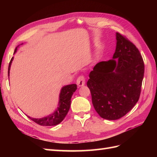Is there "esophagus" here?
<instances>
[{
	"label": "esophagus",
	"mask_w": 157,
	"mask_h": 157,
	"mask_svg": "<svg viewBox=\"0 0 157 157\" xmlns=\"http://www.w3.org/2000/svg\"><path fill=\"white\" fill-rule=\"evenodd\" d=\"M85 77L84 75H80L79 76L78 79H77V84L79 86V87H80V86H83L85 84Z\"/></svg>",
	"instance_id": "obj_1"
}]
</instances>
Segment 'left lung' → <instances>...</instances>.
<instances>
[{
	"instance_id": "left-lung-1",
	"label": "left lung",
	"mask_w": 157,
	"mask_h": 157,
	"mask_svg": "<svg viewBox=\"0 0 157 157\" xmlns=\"http://www.w3.org/2000/svg\"><path fill=\"white\" fill-rule=\"evenodd\" d=\"M116 39L113 59L97 63L87 82L96 111L108 120L121 118L135 106L144 73V61L136 46L118 32Z\"/></svg>"
}]
</instances>
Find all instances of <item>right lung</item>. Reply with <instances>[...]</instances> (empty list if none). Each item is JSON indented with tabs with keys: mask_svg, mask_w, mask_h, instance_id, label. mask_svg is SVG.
Listing matches in <instances>:
<instances>
[{
	"mask_svg": "<svg viewBox=\"0 0 157 157\" xmlns=\"http://www.w3.org/2000/svg\"><path fill=\"white\" fill-rule=\"evenodd\" d=\"M17 51V48H15L14 53ZM13 57L11 59V61L9 63V68H8V75L9 76V70L11 64ZM77 90V85L76 84H70L65 86L61 89V94L59 96V106L58 109L56 110L55 113L52 114L46 117L40 118V119H35L28 117L32 120L33 121L37 123L38 125H40L42 126H52L56 125L61 123L65 116L67 114V113L70 108V105H71V96L73 94V92Z\"/></svg>",
	"mask_w": 157,
	"mask_h": 157,
	"instance_id": "add662e5",
	"label": "right lung"
}]
</instances>
